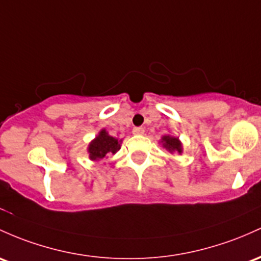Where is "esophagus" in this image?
Here are the masks:
<instances>
[{
  "label": "esophagus",
  "mask_w": 261,
  "mask_h": 261,
  "mask_svg": "<svg viewBox=\"0 0 261 261\" xmlns=\"http://www.w3.org/2000/svg\"><path fill=\"white\" fill-rule=\"evenodd\" d=\"M144 133H145V128L142 127V126H137V127L133 128V134H135V135H142Z\"/></svg>",
  "instance_id": "obj_1"
}]
</instances>
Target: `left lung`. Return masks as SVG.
I'll list each match as a JSON object with an SVG mask.
<instances>
[{"mask_svg":"<svg viewBox=\"0 0 261 261\" xmlns=\"http://www.w3.org/2000/svg\"><path fill=\"white\" fill-rule=\"evenodd\" d=\"M162 144L163 147L167 148L168 151L173 152V151H177V152H182V145L179 142L178 139L172 136H163L162 137Z\"/></svg>","mask_w":261,"mask_h":261,"instance_id":"left-lung-1","label":"left lung"}]
</instances>
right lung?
Returning a JSON list of instances; mask_svg holds the SVG:
<instances>
[{
    "label": "right lung",
    "instance_id": "obj_1",
    "mask_svg": "<svg viewBox=\"0 0 261 261\" xmlns=\"http://www.w3.org/2000/svg\"><path fill=\"white\" fill-rule=\"evenodd\" d=\"M119 148L120 144L115 137L108 135L107 131L101 130L96 139L89 145L88 152L90 160H101L107 154H114Z\"/></svg>",
    "mask_w": 261,
    "mask_h": 261
}]
</instances>
